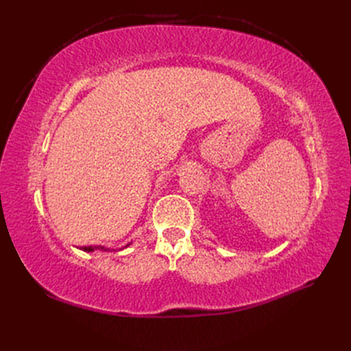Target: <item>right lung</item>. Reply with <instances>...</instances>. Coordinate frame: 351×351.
<instances>
[{
    "mask_svg": "<svg viewBox=\"0 0 351 351\" xmlns=\"http://www.w3.org/2000/svg\"><path fill=\"white\" fill-rule=\"evenodd\" d=\"M127 246H129V244H127ZM125 246V247H127ZM82 250H84V252H95V250H101V252H107V250H110V249H107V247H104V246H84V247H80Z\"/></svg>",
    "mask_w": 351,
    "mask_h": 351,
    "instance_id": "1",
    "label": "right lung"
}]
</instances>
